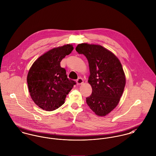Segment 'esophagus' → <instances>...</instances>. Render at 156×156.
Instances as JSON below:
<instances>
[{"label": "esophagus", "instance_id": "esophagus-1", "mask_svg": "<svg viewBox=\"0 0 156 156\" xmlns=\"http://www.w3.org/2000/svg\"><path fill=\"white\" fill-rule=\"evenodd\" d=\"M84 83V81L81 78H79L77 80H76V83L78 85H80V84H82Z\"/></svg>", "mask_w": 156, "mask_h": 156}]
</instances>
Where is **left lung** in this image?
<instances>
[{
  "label": "left lung",
  "mask_w": 156,
  "mask_h": 156,
  "mask_svg": "<svg viewBox=\"0 0 156 156\" xmlns=\"http://www.w3.org/2000/svg\"><path fill=\"white\" fill-rule=\"evenodd\" d=\"M76 51L88 61L90 75L88 82L92 94L86 98L90 108L105 116L118 105L126 84L125 73L118 58L100 45L79 44Z\"/></svg>",
  "instance_id": "left-lung-1"
}]
</instances>
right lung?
I'll return each instance as SVG.
<instances>
[{
    "label": "right lung",
    "instance_id": "right-lung-1",
    "mask_svg": "<svg viewBox=\"0 0 156 156\" xmlns=\"http://www.w3.org/2000/svg\"><path fill=\"white\" fill-rule=\"evenodd\" d=\"M73 49L72 44L52 48L39 57L29 70L27 80L30 96L43 110L53 111L60 107L76 84L60 66L61 60Z\"/></svg>",
    "mask_w": 156,
    "mask_h": 156
}]
</instances>
